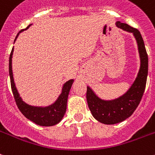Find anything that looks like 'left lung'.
Returning <instances> with one entry per match:
<instances>
[{"mask_svg":"<svg viewBox=\"0 0 155 155\" xmlns=\"http://www.w3.org/2000/svg\"><path fill=\"white\" fill-rule=\"evenodd\" d=\"M115 25L134 36L140 58V68L130 88L116 99L108 100L101 99L90 87H87V101L91 114L97 121L107 125L121 123L134 113L143 97L148 74V56L140 32L120 21H117Z\"/></svg>","mask_w":155,"mask_h":155,"instance_id":"1","label":"left lung"}]
</instances>
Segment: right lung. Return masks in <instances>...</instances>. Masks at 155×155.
<instances>
[{
  "label": "right lung",
  "instance_id": "right-lung-1",
  "mask_svg": "<svg viewBox=\"0 0 155 155\" xmlns=\"http://www.w3.org/2000/svg\"><path fill=\"white\" fill-rule=\"evenodd\" d=\"M30 26H31V25H28L25 29L21 30L18 32V34L16 35L14 42L16 41V38L18 37L19 34L24 32L25 30H27ZM13 51H14V48H12L9 56L8 71H9V77L12 94H13L15 101H16L19 110H21V112L28 119H29L37 125L42 126V127H51V126L56 125L57 123H59L62 120V119L64 116L65 112H66L67 103H68L69 91L71 90L74 80L73 79L69 80L68 81H67L66 83L64 84L60 95L58 96V98L53 104L45 107L32 106V105L26 104L22 99V98L20 96V94H19L18 91L16 89V84H15L14 79H13L12 67Z\"/></svg>",
  "mask_w": 155,
  "mask_h": 155
}]
</instances>
